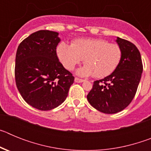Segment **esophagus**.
<instances>
[{
	"instance_id": "1",
	"label": "esophagus",
	"mask_w": 151,
	"mask_h": 151,
	"mask_svg": "<svg viewBox=\"0 0 151 151\" xmlns=\"http://www.w3.org/2000/svg\"><path fill=\"white\" fill-rule=\"evenodd\" d=\"M75 82H77V83H81V82H85V80L81 79V78H75Z\"/></svg>"
}]
</instances>
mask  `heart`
<instances>
[{
    "label": "heart",
    "mask_w": 151,
    "mask_h": 151,
    "mask_svg": "<svg viewBox=\"0 0 151 151\" xmlns=\"http://www.w3.org/2000/svg\"><path fill=\"white\" fill-rule=\"evenodd\" d=\"M57 57L63 66L72 70L84 59L85 66L77 69L80 76L104 78L115 71L122 60V50L116 44L99 38L75 40L72 45L61 42L57 47Z\"/></svg>",
    "instance_id": "obj_1"
}]
</instances>
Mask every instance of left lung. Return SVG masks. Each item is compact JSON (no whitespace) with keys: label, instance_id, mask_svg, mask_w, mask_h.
Instances as JSON below:
<instances>
[{"label":"left lung","instance_id":"8db88e82","mask_svg":"<svg viewBox=\"0 0 151 151\" xmlns=\"http://www.w3.org/2000/svg\"><path fill=\"white\" fill-rule=\"evenodd\" d=\"M122 60L113 73L94 82L87 95L90 104L98 111L113 114L127 107L134 98L139 85L143 65L137 47L127 40L117 37Z\"/></svg>","mask_w":151,"mask_h":151}]
</instances>
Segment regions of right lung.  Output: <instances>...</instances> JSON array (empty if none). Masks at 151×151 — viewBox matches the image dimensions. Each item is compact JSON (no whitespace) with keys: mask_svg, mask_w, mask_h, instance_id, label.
<instances>
[{"mask_svg":"<svg viewBox=\"0 0 151 151\" xmlns=\"http://www.w3.org/2000/svg\"><path fill=\"white\" fill-rule=\"evenodd\" d=\"M59 33L40 30L19 44L16 55L17 87L27 104L50 110L64 102L74 77L57 55Z\"/></svg>","mask_w":151,"mask_h":151,"instance_id":"obj_1","label":"right lung"}]
</instances>
